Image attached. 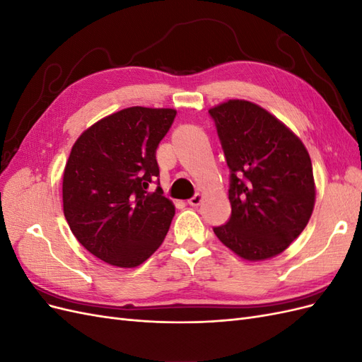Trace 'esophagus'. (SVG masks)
<instances>
[{"label": "esophagus", "mask_w": 362, "mask_h": 362, "mask_svg": "<svg viewBox=\"0 0 362 362\" xmlns=\"http://www.w3.org/2000/svg\"><path fill=\"white\" fill-rule=\"evenodd\" d=\"M202 199H204V196H202L201 193H196V194L193 196V198H190L187 202H189V205H192V206H198V205H201Z\"/></svg>", "instance_id": "34e87169"}]
</instances>
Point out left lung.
Here are the masks:
<instances>
[{"mask_svg":"<svg viewBox=\"0 0 362 362\" xmlns=\"http://www.w3.org/2000/svg\"><path fill=\"white\" fill-rule=\"evenodd\" d=\"M208 113L231 170V217L213 231L247 261L276 257L299 237L314 210L308 151L290 128L254 103L229 100Z\"/></svg>","mask_w":362,"mask_h":362,"instance_id":"1","label":"left lung"}]
</instances>
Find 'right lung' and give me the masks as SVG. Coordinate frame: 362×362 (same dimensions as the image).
Instances as JSON below:
<instances>
[{
    "label": "right lung",
    "mask_w": 362,
    "mask_h": 362,
    "mask_svg": "<svg viewBox=\"0 0 362 362\" xmlns=\"http://www.w3.org/2000/svg\"><path fill=\"white\" fill-rule=\"evenodd\" d=\"M173 108L129 107L76 139L63 172V213L76 240L108 264L137 267L166 237L175 206L158 181L156 152ZM160 184V182H158Z\"/></svg>",
    "instance_id": "1"
}]
</instances>
